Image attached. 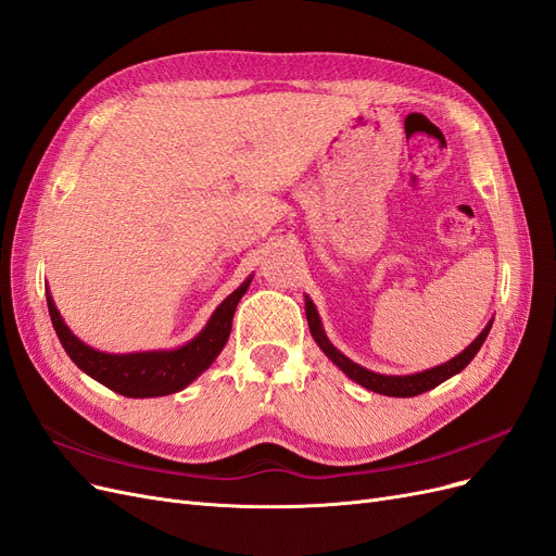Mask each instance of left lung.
<instances>
[{
    "label": "left lung",
    "mask_w": 556,
    "mask_h": 556,
    "mask_svg": "<svg viewBox=\"0 0 556 556\" xmlns=\"http://www.w3.org/2000/svg\"><path fill=\"white\" fill-rule=\"evenodd\" d=\"M305 317H308V327H311V333H313L315 342L319 344V350L327 354L344 375L354 379L356 384H361L363 389L381 393V395H391V397H412V395H418V393H426V391L442 384V381H446L448 377L463 372L469 366V361L476 356V352L483 348V342H485V338L492 329V319H490L488 327L481 333H478V338L469 344L467 350H463L451 361L442 363V366L424 370V372H416V375H379V372H372L368 368L358 366V363H354L352 358H348L340 350L333 348L331 340L327 338V333H324V329H321V321H319L315 303L308 296H305Z\"/></svg>",
    "instance_id": "8db88e82"
}]
</instances>
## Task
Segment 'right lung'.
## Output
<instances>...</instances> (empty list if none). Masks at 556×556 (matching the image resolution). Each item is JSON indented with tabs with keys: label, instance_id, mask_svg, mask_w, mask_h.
<instances>
[{
	"label": "right lung",
	"instance_id": "1",
	"mask_svg": "<svg viewBox=\"0 0 556 556\" xmlns=\"http://www.w3.org/2000/svg\"><path fill=\"white\" fill-rule=\"evenodd\" d=\"M251 280L253 278H245L239 285V290H235L218 305L214 315L208 317L206 327L193 340H188L179 350L167 352L105 354L93 350L80 338L73 336V331L64 324L60 311H56L48 290L46 299L56 338H60L62 348L66 350L75 366L119 395L159 397L186 389L190 381L198 379L216 361V356L225 348L229 331H232L235 311Z\"/></svg>",
	"mask_w": 556,
	"mask_h": 556
}]
</instances>
